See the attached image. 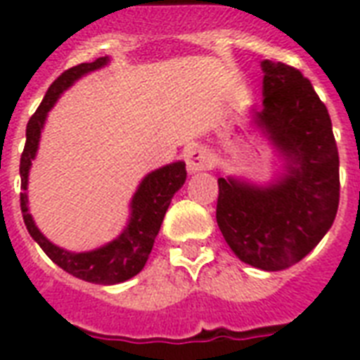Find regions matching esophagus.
Returning a JSON list of instances; mask_svg holds the SVG:
<instances>
[{
  "label": "esophagus",
  "instance_id": "esophagus-1",
  "mask_svg": "<svg viewBox=\"0 0 360 360\" xmlns=\"http://www.w3.org/2000/svg\"><path fill=\"white\" fill-rule=\"evenodd\" d=\"M185 162L186 169L191 174H198V172H203V169L209 168L211 164V155L205 147L202 146H192L185 151Z\"/></svg>",
  "mask_w": 360,
  "mask_h": 360
}]
</instances>
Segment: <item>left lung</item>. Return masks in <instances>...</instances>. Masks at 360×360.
Returning <instances> with one entry per match:
<instances>
[{"label":"left lung","instance_id":"left-lung-1","mask_svg":"<svg viewBox=\"0 0 360 360\" xmlns=\"http://www.w3.org/2000/svg\"><path fill=\"white\" fill-rule=\"evenodd\" d=\"M259 127L288 160L284 177L254 186L219 177L217 222L240 262L282 271L329 231L340 202V160L327 106L295 67L263 61Z\"/></svg>","mask_w":360,"mask_h":360}]
</instances>
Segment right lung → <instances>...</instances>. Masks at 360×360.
<instances>
[{
    "label": "right lung",
    "instance_id": "obj_1",
    "mask_svg": "<svg viewBox=\"0 0 360 360\" xmlns=\"http://www.w3.org/2000/svg\"><path fill=\"white\" fill-rule=\"evenodd\" d=\"M106 63H108V58H98L93 63H80L72 69L65 70L63 75L48 87L42 103L39 104L37 112L27 121L24 153L20 158V177H22V191H24L20 192V209H22V217H24L25 228L30 231V236L39 243V246L46 252V256L56 265H59L63 271H67L76 278L86 280L91 284L110 285L132 278L143 269L147 257L151 254L153 243L158 236L164 214L169 207V202L186 179L185 162L168 164V166L155 169L147 175L146 179L140 183L134 198H132V203H130L132 213H130L129 226L124 228V231L117 239L91 252L76 254V252L63 250V248L52 245L39 231V228L31 219L30 211H27V194H25L31 160L35 158L46 114L56 104L59 95L72 82L87 75V72H91V70L101 69Z\"/></svg>",
    "mask_w": 360,
    "mask_h": 360
}]
</instances>
